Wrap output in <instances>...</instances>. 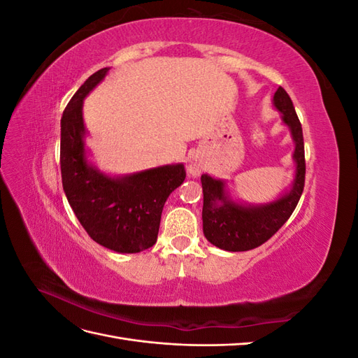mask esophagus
<instances>
[{
    "instance_id": "esophagus-1",
    "label": "esophagus",
    "mask_w": 358,
    "mask_h": 358,
    "mask_svg": "<svg viewBox=\"0 0 358 358\" xmlns=\"http://www.w3.org/2000/svg\"><path fill=\"white\" fill-rule=\"evenodd\" d=\"M187 171H188V175L189 176H192V178H197V176H200V173H201V166L199 164L197 161H188V166H187Z\"/></svg>"
}]
</instances>
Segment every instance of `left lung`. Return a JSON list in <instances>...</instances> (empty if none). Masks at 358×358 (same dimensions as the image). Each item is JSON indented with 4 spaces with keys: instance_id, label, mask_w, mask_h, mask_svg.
<instances>
[{
    "instance_id": "8db88e82",
    "label": "left lung",
    "mask_w": 358,
    "mask_h": 358,
    "mask_svg": "<svg viewBox=\"0 0 358 358\" xmlns=\"http://www.w3.org/2000/svg\"><path fill=\"white\" fill-rule=\"evenodd\" d=\"M273 106L282 113V122L294 140L296 176L291 189L266 204H241L225 192V182L201 175L203 187V233L212 245L224 251L242 252L267 242L282 227L301 197L305 187V145L301 124L287 91L279 86L273 95Z\"/></svg>"
}]
</instances>
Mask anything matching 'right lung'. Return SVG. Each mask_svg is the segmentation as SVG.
<instances>
[{"label": "right lung", "instance_id": "obj_1", "mask_svg": "<svg viewBox=\"0 0 358 358\" xmlns=\"http://www.w3.org/2000/svg\"><path fill=\"white\" fill-rule=\"evenodd\" d=\"M110 69H101L80 86L61 117L62 187L86 233L101 246L136 254L154 246L164 203L185 180L183 164H169L112 178L86 159L83 99Z\"/></svg>", "mask_w": 358, "mask_h": 358}]
</instances>
